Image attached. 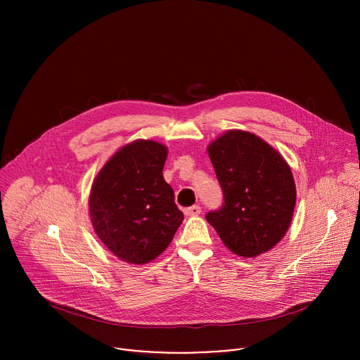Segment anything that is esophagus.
Listing matches in <instances>:
<instances>
[{
  "label": "esophagus",
  "mask_w": 360,
  "mask_h": 360,
  "mask_svg": "<svg viewBox=\"0 0 360 360\" xmlns=\"http://www.w3.org/2000/svg\"><path fill=\"white\" fill-rule=\"evenodd\" d=\"M184 212L188 217H198L200 214V207H199V205H192V207L186 208Z\"/></svg>",
  "instance_id": "obj_1"
}]
</instances>
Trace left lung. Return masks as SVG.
<instances>
[{
	"mask_svg": "<svg viewBox=\"0 0 360 360\" xmlns=\"http://www.w3.org/2000/svg\"><path fill=\"white\" fill-rule=\"evenodd\" d=\"M224 203L207 214L228 249L253 258L286 233L296 203L292 171L259 136L232 129L208 146Z\"/></svg>",
	"mask_w": 360,
	"mask_h": 360,
	"instance_id": "1",
	"label": "left lung"
}]
</instances>
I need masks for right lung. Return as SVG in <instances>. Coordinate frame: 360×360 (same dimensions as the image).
<instances>
[{"label": "right lung", "instance_id": "obj_1", "mask_svg": "<svg viewBox=\"0 0 360 360\" xmlns=\"http://www.w3.org/2000/svg\"><path fill=\"white\" fill-rule=\"evenodd\" d=\"M168 148L138 139L122 146L96 175L89 193L95 233L124 262L160 256L184 221L162 169Z\"/></svg>", "mask_w": 360, "mask_h": 360}]
</instances>
